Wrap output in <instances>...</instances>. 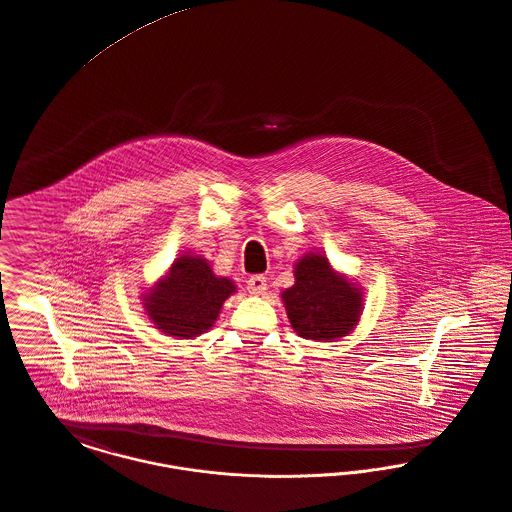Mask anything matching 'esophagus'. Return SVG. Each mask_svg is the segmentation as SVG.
Returning a JSON list of instances; mask_svg holds the SVG:
<instances>
[{
  "label": "esophagus",
  "mask_w": 512,
  "mask_h": 512,
  "mask_svg": "<svg viewBox=\"0 0 512 512\" xmlns=\"http://www.w3.org/2000/svg\"><path fill=\"white\" fill-rule=\"evenodd\" d=\"M267 278L263 274H255L247 280V290L251 296H263L267 292Z\"/></svg>",
  "instance_id": "1"
}]
</instances>
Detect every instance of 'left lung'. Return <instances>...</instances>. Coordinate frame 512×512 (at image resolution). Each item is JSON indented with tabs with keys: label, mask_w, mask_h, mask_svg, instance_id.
I'll return each mask as SVG.
<instances>
[{
	"label": "left lung",
	"mask_w": 512,
	"mask_h": 512,
	"mask_svg": "<svg viewBox=\"0 0 512 512\" xmlns=\"http://www.w3.org/2000/svg\"><path fill=\"white\" fill-rule=\"evenodd\" d=\"M294 286L280 298L292 329L305 340L332 342L360 323L363 288L338 272L323 251H309L294 265Z\"/></svg>",
	"instance_id": "8db88e82"
}]
</instances>
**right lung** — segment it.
<instances>
[{
	"instance_id": "1",
	"label": "right lung",
	"mask_w": 512,
	"mask_h": 512,
	"mask_svg": "<svg viewBox=\"0 0 512 512\" xmlns=\"http://www.w3.org/2000/svg\"><path fill=\"white\" fill-rule=\"evenodd\" d=\"M228 276H218L203 255H180L168 272L141 296L154 329L172 338L211 331L224 301L236 294Z\"/></svg>"
}]
</instances>
